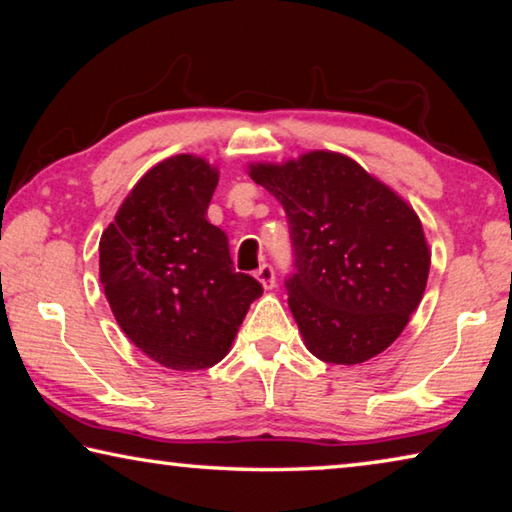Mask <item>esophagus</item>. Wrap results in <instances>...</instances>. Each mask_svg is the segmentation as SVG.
I'll return each instance as SVG.
<instances>
[{
	"label": "esophagus",
	"mask_w": 512,
	"mask_h": 512,
	"mask_svg": "<svg viewBox=\"0 0 512 512\" xmlns=\"http://www.w3.org/2000/svg\"><path fill=\"white\" fill-rule=\"evenodd\" d=\"M255 277H257V282L262 284L264 289H273L275 287V273H273V268L268 266V264L259 266V271L255 273Z\"/></svg>",
	"instance_id": "esophagus-1"
}]
</instances>
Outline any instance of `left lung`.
I'll return each instance as SVG.
<instances>
[{"instance_id":"left-lung-1","label":"left lung","mask_w":512,"mask_h":512,"mask_svg":"<svg viewBox=\"0 0 512 512\" xmlns=\"http://www.w3.org/2000/svg\"><path fill=\"white\" fill-rule=\"evenodd\" d=\"M287 212L296 268L289 309L307 350L354 366L404 332L427 289L431 248L413 207L339 151L250 162Z\"/></svg>"}]
</instances>
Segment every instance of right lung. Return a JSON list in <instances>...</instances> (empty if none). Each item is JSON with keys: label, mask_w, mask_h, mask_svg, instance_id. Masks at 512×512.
I'll return each instance as SVG.
<instances>
[{"label": "right lung", "mask_w": 512, "mask_h": 512, "mask_svg": "<svg viewBox=\"0 0 512 512\" xmlns=\"http://www.w3.org/2000/svg\"><path fill=\"white\" fill-rule=\"evenodd\" d=\"M216 185L219 169L201 155H171L137 180L99 241V280L117 325L171 370L219 363L262 296L207 221Z\"/></svg>", "instance_id": "obj_1"}]
</instances>
